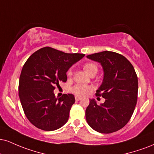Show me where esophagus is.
<instances>
[{"label":"esophagus","instance_id":"esophagus-1","mask_svg":"<svg viewBox=\"0 0 154 154\" xmlns=\"http://www.w3.org/2000/svg\"><path fill=\"white\" fill-rule=\"evenodd\" d=\"M81 100V97H77V96H76V97H75V100L76 101H79V100Z\"/></svg>","mask_w":154,"mask_h":154}]
</instances>
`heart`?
Here are the masks:
<instances>
[{
  "label": "heart",
  "mask_w": 154,
  "mask_h": 154,
  "mask_svg": "<svg viewBox=\"0 0 154 154\" xmlns=\"http://www.w3.org/2000/svg\"><path fill=\"white\" fill-rule=\"evenodd\" d=\"M83 69H84L85 72L87 74H88L90 76H94L98 72V66L96 64L93 62H88L85 63L83 66ZM72 69H69L66 72V75L69 77H71L72 76ZM72 93L75 94L77 96H80V97H83V96L87 95L88 92L91 90V88L90 87L86 86V85H77L73 86L71 89Z\"/></svg>",
  "instance_id": "heart-1"
}]
</instances>
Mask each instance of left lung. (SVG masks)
<instances>
[{"label": "left lung", "instance_id": "left-lung-1", "mask_svg": "<svg viewBox=\"0 0 154 154\" xmlns=\"http://www.w3.org/2000/svg\"><path fill=\"white\" fill-rule=\"evenodd\" d=\"M87 57L103 66V82L95 95L105 99L100 105L90 100L85 111L87 122L99 133L116 132L126 125L136 107L138 88L136 71L125 57L113 51H102Z\"/></svg>", "mask_w": 154, "mask_h": 154}]
</instances>
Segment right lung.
<instances>
[{"instance_id": "right-lung-1", "label": "right lung", "mask_w": 154, "mask_h": 154, "mask_svg": "<svg viewBox=\"0 0 154 154\" xmlns=\"http://www.w3.org/2000/svg\"><path fill=\"white\" fill-rule=\"evenodd\" d=\"M84 54H69L46 47L31 54L22 68L18 95L23 110L31 124L43 131L59 129L67 122L75 96L55 97V87L66 82V72Z\"/></svg>"}]
</instances>
